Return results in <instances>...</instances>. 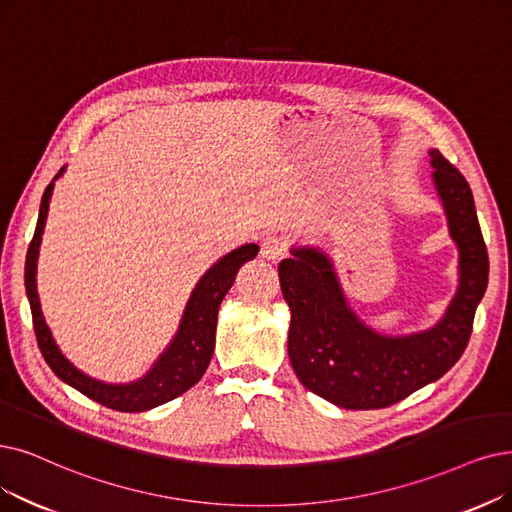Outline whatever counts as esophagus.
<instances>
[{
  "instance_id": "esophagus-1",
  "label": "esophagus",
  "mask_w": 512,
  "mask_h": 512,
  "mask_svg": "<svg viewBox=\"0 0 512 512\" xmlns=\"http://www.w3.org/2000/svg\"><path fill=\"white\" fill-rule=\"evenodd\" d=\"M285 250H288V239L281 233H269L260 241V254L267 260H279L285 254Z\"/></svg>"
}]
</instances>
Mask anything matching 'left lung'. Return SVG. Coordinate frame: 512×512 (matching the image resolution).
<instances>
[{
	"label": "left lung",
	"instance_id": "obj_1",
	"mask_svg": "<svg viewBox=\"0 0 512 512\" xmlns=\"http://www.w3.org/2000/svg\"><path fill=\"white\" fill-rule=\"evenodd\" d=\"M433 178L460 248V288L433 330L386 338L351 313L332 264L317 250H294L279 262V283L292 311L288 355L302 386L344 410H380L439 380L464 353L489 258L466 178L437 149Z\"/></svg>",
	"mask_w": 512,
	"mask_h": 512
}]
</instances>
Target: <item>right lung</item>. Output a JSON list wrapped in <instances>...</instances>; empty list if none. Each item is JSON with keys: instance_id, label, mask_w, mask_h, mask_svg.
I'll return each instance as SVG.
<instances>
[{"instance_id": "add662e5", "label": "right lung", "mask_w": 512, "mask_h": 512, "mask_svg": "<svg viewBox=\"0 0 512 512\" xmlns=\"http://www.w3.org/2000/svg\"><path fill=\"white\" fill-rule=\"evenodd\" d=\"M60 174H63V170L54 176V180ZM52 189H54V182H50L44 191L42 206H39L37 227L29 243L27 262H25V288L31 304L33 330H35L39 351H42L46 363L52 367V372L63 382L77 388L79 393L90 397L92 401L119 412H145V410H151V407L168 403L178 395L189 391V388L197 384L201 376L206 374L210 365V359L214 353L218 306L222 298L231 290L241 264L256 258L260 250L258 245L256 243L241 245V248L233 250L222 260H218L214 267L201 277L187 304L185 317H182L180 330L174 342L170 344V349L161 355V359L155 363V367L145 378L124 386L105 384L84 376L79 370H75L63 355H60L58 346L54 344L50 330L44 323L42 311H39V300L35 292V262L39 252V241H42L44 222L48 216V203H50Z\"/></svg>"}]
</instances>
